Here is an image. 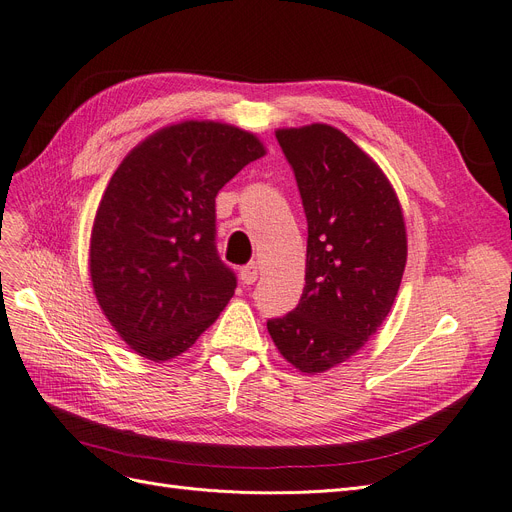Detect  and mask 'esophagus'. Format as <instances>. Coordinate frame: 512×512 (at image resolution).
Listing matches in <instances>:
<instances>
[{"label":"esophagus","instance_id":"esophagus-1","mask_svg":"<svg viewBox=\"0 0 512 512\" xmlns=\"http://www.w3.org/2000/svg\"><path fill=\"white\" fill-rule=\"evenodd\" d=\"M239 277L245 285H252L258 279V264L256 262L245 264V267L239 271Z\"/></svg>","mask_w":512,"mask_h":512}]
</instances>
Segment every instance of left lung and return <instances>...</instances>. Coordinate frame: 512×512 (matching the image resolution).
Wrapping results in <instances>:
<instances>
[{
    "label": "left lung",
    "mask_w": 512,
    "mask_h": 512,
    "mask_svg": "<svg viewBox=\"0 0 512 512\" xmlns=\"http://www.w3.org/2000/svg\"><path fill=\"white\" fill-rule=\"evenodd\" d=\"M309 222L306 275L269 334L296 370L321 374L361 351L399 292L407 260L401 203L378 163L334 126L275 132Z\"/></svg>",
    "instance_id": "obj_1"
}]
</instances>
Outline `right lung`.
Listing matches in <instances>:
<instances>
[{
    "instance_id": "add662e5",
    "label": "right lung",
    "mask_w": 512,
    "mask_h": 512,
    "mask_svg": "<svg viewBox=\"0 0 512 512\" xmlns=\"http://www.w3.org/2000/svg\"><path fill=\"white\" fill-rule=\"evenodd\" d=\"M267 149L220 121H180L136 145L92 224L88 269L117 336L151 361L189 351L235 294L216 252V195Z\"/></svg>"
}]
</instances>
